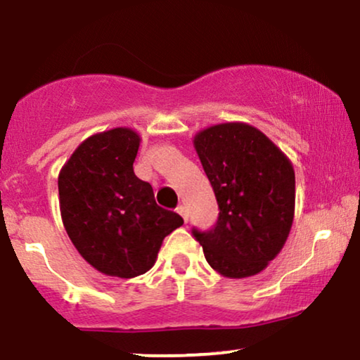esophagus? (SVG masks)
Returning a JSON list of instances; mask_svg holds the SVG:
<instances>
[{"label": "esophagus", "instance_id": "1", "mask_svg": "<svg viewBox=\"0 0 360 360\" xmlns=\"http://www.w3.org/2000/svg\"><path fill=\"white\" fill-rule=\"evenodd\" d=\"M176 210H177V214H179V215H181V217H183V219H184V222H186V224H188V220H189V214H188V209H186V207H184V205H179V207H177Z\"/></svg>", "mask_w": 360, "mask_h": 360}]
</instances>
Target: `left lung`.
Segmentation results:
<instances>
[{
  "label": "left lung",
  "instance_id": "left-lung-1",
  "mask_svg": "<svg viewBox=\"0 0 360 360\" xmlns=\"http://www.w3.org/2000/svg\"><path fill=\"white\" fill-rule=\"evenodd\" d=\"M212 186L219 219L193 229L205 260L227 278L265 270L280 253L295 217V169L285 153L247 123H220L194 136Z\"/></svg>",
  "mask_w": 360,
  "mask_h": 360
}]
</instances>
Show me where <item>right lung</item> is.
<instances>
[{
    "label": "right lung",
    "instance_id": "1",
    "mask_svg": "<svg viewBox=\"0 0 360 360\" xmlns=\"http://www.w3.org/2000/svg\"><path fill=\"white\" fill-rule=\"evenodd\" d=\"M140 135L113 128L82 141L59 174L60 215L74 247L95 270L135 278L155 265L166 236L184 224L160 207L133 171Z\"/></svg>",
    "mask_w": 360,
    "mask_h": 360
}]
</instances>
